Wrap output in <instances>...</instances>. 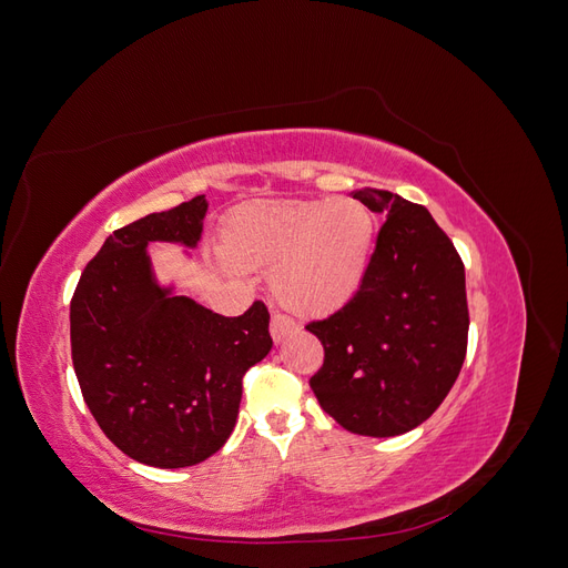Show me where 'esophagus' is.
<instances>
[{
  "instance_id": "34e87169",
  "label": "esophagus",
  "mask_w": 568,
  "mask_h": 568,
  "mask_svg": "<svg viewBox=\"0 0 568 568\" xmlns=\"http://www.w3.org/2000/svg\"><path fill=\"white\" fill-rule=\"evenodd\" d=\"M296 329H298V324L291 317L282 315V313H274L272 320H270V334H272L274 343H282L286 336H291Z\"/></svg>"
}]
</instances>
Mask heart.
<instances>
[{
    "label": "heart",
    "instance_id": "b5f03b06",
    "mask_svg": "<svg viewBox=\"0 0 568 568\" xmlns=\"http://www.w3.org/2000/svg\"><path fill=\"white\" fill-rule=\"evenodd\" d=\"M374 234V213L353 196L248 203L225 220L217 251L236 270L277 265L272 288L280 303L324 317L363 288Z\"/></svg>",
    "mask_w": 568,
    "mask_h": 568
}]
</instances>
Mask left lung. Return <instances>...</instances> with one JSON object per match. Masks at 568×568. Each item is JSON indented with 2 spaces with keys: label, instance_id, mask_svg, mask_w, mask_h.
<instances>
[{
  "label": "left lung",
  "instance_id": "obj_1",
  "mask_svg": "<svg viewBox=\"0 0 568 568\" xmlns=\"http://www.w3.org/2000/svg\"><path fill=\"white\" fill-rule=\"evenodd\" d=\"M353 199L386 222L363 288L305 326L324 346L311 388L351 434L388 438L432 417L457 382L469 334L467 286L459 253L424 205L369 186Z\"/></svg>",
  "mask_w": 568,
  "mask_h": 568
}]
</instances>
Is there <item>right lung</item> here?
Returning a JSON list of instances; mask_svg holds the SVG:
<instances>
[{
    "label": "right lung",
    "instance_id": "obj_1",
    "mask_svg": "<svg viewBox=\"0 0 568 568\" xmlns=\"http://www.w3.org/2000/svg\"><path fill=\"white\" fill-rule=\"evenodd\" d=\"M205 211L194 196L115 230L71 301L84 403L118 450L159 469L194 467L227 443L244 374L272 348L263 301L225 317L153 277L146 246L194 248Z\"/></svg>",
    "mask_w": 568,
    "mask_h": 568
}]
</instances>
